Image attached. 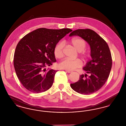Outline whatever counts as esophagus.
Returning a JSON list of instances; mask_svg holds the SVG:
<instances>
[{
  "mask_svg": "<svg viewBox=\"0 0 126 126\" xmlns=\"http://www.w3.org/2000/svg\"><path fill=\"white\" fill-rule=\"evenodd\" d=\"M66 72H67V73H71L72 71H69V70H66Z\"/></svg>",
  "mask_w": 126,
  "mask_h": 126,
  "instance_id": "34e87169",
  "label": "esophagus"
}]
</instances>
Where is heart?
<instances>
[{
	"label": "heart",
	"mask_w": 126,
	"mask_h": 126,
	"mask_svg": "<svg viewBox=\"0 0 126 126\" xmlns=\"http://www.w3.org/2000/svg\"><path fill=\"white\" fill-rule=\"evenodd\" d=\"M70 43L78 52H80L82 57L84 59H87L89 57V54L84 50L86 46V42L84 40L78 38H74L70 40ZM54 54L55 57L58 59H60L63 57V45L62 43L59 42L56 45L54 48ZM82 64V61L79 59H65L60 62L59 66L62 69L70 71L80 67Z\"/></svg>",
	"instance_id": "obj_1"
}]
</instances>
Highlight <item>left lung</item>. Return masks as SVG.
<instances>
[{
  "instance_id": "1",
  "label": "left lung",
  "mask_w": 126,
  "mask_h": 126,
  "mask_svg": "<svg viewBox=\"0 0 126 126\" xmlns=\"http://www.w3.org/2000/svg\"><path fill=\"white\" fill-rule=\"evenodd\" d=\"M80 36L89 43L92 60L83 68L90 76H80L78 82L70 84L72 89L82 94H90L100 89L106 82L112 66L111 55L108 44L94 31L78 29L69 36Z\"/></svg>"
}]
</instances>
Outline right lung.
Masks as SVG:
<instances>
[{
  "mask_svg": "<svg viewBox=\"0 0 126 126\" xmlns=\"http://www.w3.org/2000/svg\"><path fill=\"white\" fill-rule=\"evenodd\" d=\"M72 30L39 28L22 38L16 47L14 66L17 77L27 90L40 93L52 86L58 71L45 67L56 62V45Z\"/></svg>",
  "mask_w": 126,
  "mask_h": 126,
  "instance_id": "obj_1",
  "label": "right lung"
}]
</instances>
